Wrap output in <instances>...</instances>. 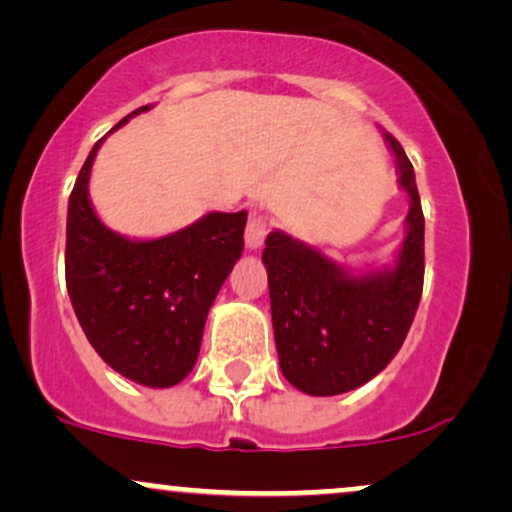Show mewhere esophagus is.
I'll use <instances>...</instances> for the list:
<instances>
[{
  "instance_id": "esophagus-1",
  "label": "esophagus",
  "mask_w": 512,
  "mask_h": 512,
  "mask_svg": "<svg viewBox=\"0 0 512 512\" xmlns=\"http://www.w3.org/2000/svg\"><path fill=\"white\" fill-rule=\"evenodd\" d=\"M267 233H269L267 216H252L248 221V228H245V245H248V250L262 248Z\"/></svg>"
}]
</instances>
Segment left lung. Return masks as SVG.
Segmentation results:
<instances>
[{"label":"left lung","mask_w":512,"mask_h":512,"mask_svg":"<svg viewBox=\"0 0 512 512\" xmlns=\"http://www.w3.org/2000/svg\"><path fill=\"white\" fill-rule=\"evenodd\" d=\"M409 197L395 264L351 272L315 245L272 231L267 267L276 354L284 378L313 397L366 385L404 344L424 289V211L402 144L383 132Z\"/></svg>","instance_id":"obj_1"}]
</instances>
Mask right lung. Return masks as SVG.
I'll return each instance as SVG.
<instances>
[{
    "instance_id": "1",
    "label": "right lung",
    "mask_w": 512,
    "mask_h": 512,
    "mask_svg": "<svg viewBox=\"0 0 512 512\" xmlns=\"http://www.w3.org/2000/svg\"><path fill=\"white\" fill-rule=\"evenodd\" d=\"M151 108L142 105L110 132ZM103 142L91 149L69 195L67 291L98 356L132 383L163 390L195 368L211 303L243 255L248 211H209L161 238L115 233L88 195Z\"/></svg>"
}]
</instances>
